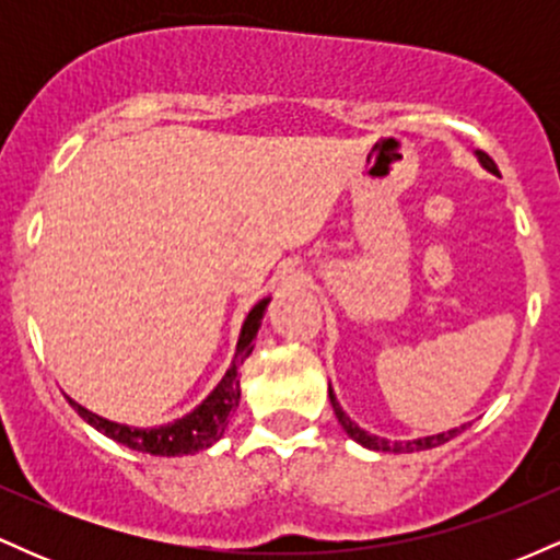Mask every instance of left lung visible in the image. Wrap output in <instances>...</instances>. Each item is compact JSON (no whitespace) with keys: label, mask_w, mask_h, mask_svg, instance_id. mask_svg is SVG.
I'll return each instance as SVG.
<instances>
[{"label":"left lung","mask_w":560,"mask_h":560,"mask_svg":"<svg viewBox=\"0 0 560 560\" xmlns=\"http://www.w3.org/2000/svg\"><path fill=\"white\" fill-rule=\"evenodd\" d=\"M477 158H479V163L485 165L487 171H490V173H498V165H494V160H492L490 155H487V152L477 150ZM329 400H331L334 416H337L339 423H342V429H345V432L350 434L352 440L358 442V445H363V447H369V450H378V453H416V450H429V447H436V445H445V442H450V440H453V436H458V434H460V429H466V423H464V427H455V429H450V432H442V434L421 436V440H408V442H389V440H384V436L369 434V432H365V429L358 427V423L352 421L350 416L345 413V410H342V405L337 402V395H334L331 384H329Z\"/></svg>","instance_id":"8db88e82"}]
</instances>
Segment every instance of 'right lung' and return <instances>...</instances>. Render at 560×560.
<instances>
[{
	"instance_id": "right-lung-1",
	"label": "right lung",
	"mask_w": 560,
	"mask_h": 560,
	"mask_svg": "<svg viewBox=\"0 0 560 560\" xmlns=\"http://www.w3.org/2000/svg\"><path fill=\"white\" fill-rule=\"evenodd\" d=\"M271 298L260 300L253 311L247 313L244 318L242 331H240V342H236V352L234 361H231L226 376L218 382V387L205 397L202 402L197 405L191 413H186L184 419H176L171 423H163V427H152V429H139V427H126V423H115L110 419H102V416L92 413L83 405L75 400L68 402L79 410V416L86 423H92L96 432H102L110 440L120 442V445L139 450V453H150V455H191L199 453V450L210 447L213 442H218L226 432L229 427V416L234 413L236 405H240L242 389H240V369L242 363L253 355V339L258 337L260 320L266 316V307Z\"/></svg>"
}]
</instances>
